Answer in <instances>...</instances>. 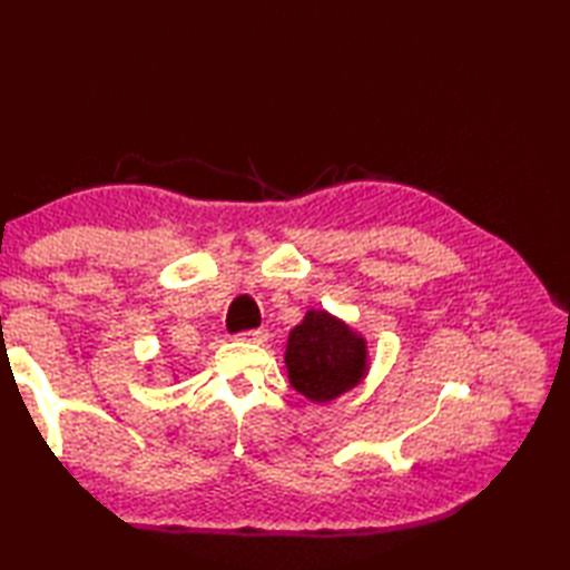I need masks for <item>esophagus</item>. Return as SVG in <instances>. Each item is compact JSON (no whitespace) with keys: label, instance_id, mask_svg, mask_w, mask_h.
Instances as JSON below:
<instances>
[{"label":"esophagus","instance_id":"1","mask_svg":"<svg viewBox=\"0 0 570 570\" xmlns=\"http://www.w3.org/2000/svg\"><path fill=\"white\" fill-rule=\"evenodd\" d=\"M237 341H245V343H257V345H262V343L269 341V333H266L264 328H257V331H245V333H239V335H237Z\"/></svg>","mask_w":570,"mask_h":570}]
</instances>
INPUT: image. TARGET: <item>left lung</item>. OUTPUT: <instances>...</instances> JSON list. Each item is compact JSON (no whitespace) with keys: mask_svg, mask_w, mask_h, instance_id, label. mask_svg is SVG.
<instances>
[{"mask_svg":"<svg viewBox=\"0 0 570 570\" xmlns=\"http://www.w3.org/2000/svg\"><path fill=\"white\" fill-rule=\"evenodd\" d=\"M284 362L298 394L308 402L328 404L367 377V337L331 311L311 308L288 333Z\"/></svg>","mask_w":570,"mask_h":570,"instance_id":"obj_1","label":"left lung"}]
</instances>
